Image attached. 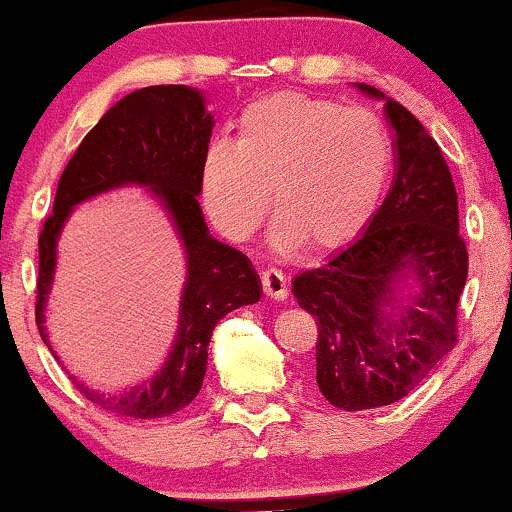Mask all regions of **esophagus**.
I'll return each mask as SVG.
<instances>
[{
	"label": "esophagus",
	"mask_w": 512,
	"mask_h": 512,
	"mask_svg": "<svg viewBox=\"0 0 512 512\" xmlns=\"http://www.w3.org/2000/svg\"><path fill=\"white\" fill-rule=\"evenodd\" d=\"M262 291L274 300H283L288 295V281L279 269H264L262 272Z\"/></svg>",
	"instance_id": "obj_1"
}]
</instances>
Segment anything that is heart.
I'll return each mask as SVG.
<instances>
[{"label":"heart","instance_id":"heart-1","mask_svg":"<svg viewBox=\"0 0 512 512\" xmlns=\"http://www.w3.org/2000/svg\"><path fill=\"white\" fill-rule=\"evenodd\" d=\"M393 169L386 123L367 109L300 92L248 104L236 143L217 140L200 166V202L231 240L255 233L274 193V243L331 252L367 229Z\"/></svg>","mask_w":512,"mask_h":512}]
</instances>
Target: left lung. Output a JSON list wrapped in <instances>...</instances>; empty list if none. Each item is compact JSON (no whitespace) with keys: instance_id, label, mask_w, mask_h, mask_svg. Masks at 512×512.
<instances>
[{"instance_id":"left-lung-1","label":"left lung","mask_w":512,"mask_h":512,"mask_svg":"<svg viewBox=\"0 0 512 512\" xmlns=\"http://www.w3.org/2000/svg\"><path fill=\"white\" fill-rule=\"evenodd\" d=\"M357 88L384 100L396 133L391 190L353 245L293 279L298 305L317 322L319 391L350 412L408 396L451 353L467 281L458 193L439 145L403 104Z\"/></svg>"}]
</instances>
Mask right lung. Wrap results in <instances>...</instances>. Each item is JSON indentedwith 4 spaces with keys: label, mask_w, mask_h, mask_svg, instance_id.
I'll use <instances>...</instances> for the list:
<instances>
[{
    "label": "right lung",
    "mask_w": 512,
    "mask_h": 512,
    "mask_svg": "<svg viewBox=\"0 0 512 512\" xmlns=\"http://www.w3.org/2000/svg\"><path fill=\"white\" fill-rule=\"evenodd\" d=\"M212 126L205 97L188 85H150L126 95L78 145L59 178L52 214L40 231L35 324L47 346L45 303L57 264V238L78 202L131 183L150 188L169 212L186 248L181 319L164 367L119 396L92 391L71 377L85 398L121 417L155 420L186 408L202 389L214 326L236 307L260 300V276L252 262L243 252L209 236L197 202L200 166Z\"/></svg>",
    "instance_id": "add662e5"
}]
</instances>
